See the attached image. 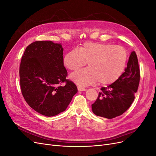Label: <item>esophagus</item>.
I'll list each match as a JSON object with an SVG mask.
<instances>
[{
  "mask_svg": "<svg viewBox=\"0 0 156 156\" xmlns=\"http://www.w3.org/2000/svg\"><path fill=\"white\" fill-rule=\"evenodd\" d=\"M77 89H78L79 91H85V90H87V88L81 87H78Z\"/></svg>",
  "mask_w": 156,
  "mask_h": 156,
  "instance_id": "obj_1",
  "label": "esophagus"
}]
</instances>
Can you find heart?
<instances>
[{
    "mask_svg": "<svg viewBox=\"0 0 156 156\" xmlns=\"http://www.w3.org/2000/svg\"><path fill=\"white\" fill-rule=\"evenodd\" d=\"M127 53L121 46L109 44L87 42L79 50L74 49L64 56V63L68 69L76 71L70 78L80 86H88L98 81L102 85H108L119 79L126 68Z\"/></svg>",
    "mask_w": 156,
    "mask_h": 156,
    "instance_id": "obj_1",
    "label": "heart"
}]
</instances>
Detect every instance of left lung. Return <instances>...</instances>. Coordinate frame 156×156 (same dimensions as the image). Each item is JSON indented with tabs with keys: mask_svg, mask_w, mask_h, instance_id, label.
Instances as JSON below:
<instances>
[{
	"mask_svg": "<svg viewBox=\"0 0 156 156\" xmlns=\"http://www.w3.org/2000/svg\"><path fill=\"white\" fill-rule=\"evenodd\" d=\"M140 77L137 56L133 51L129 56L125 72L115 83L101 88L97 100L92 105L93 112L108 119L122 115L134 100Z\"/></svg>",
	"mask_w": 156,
	"mask_h": 156,
	"instance_id": "left-lung-1",
	"label": "left lung"
}]
</instances>
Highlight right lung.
Returning a JSON list of instances; mask_svg holds the SVG:
<instances>
[{
  "mask_svg": "<svg viewBox=\"0 0 156 156\" xmlns=\"http://www.w3.org/2000/svg\"><path fill=\"white\" fill-rule=\"evenodd\" d=\"M63 50L51 41H36L27 46L21 58L22 95L31 108L46 116L64 111L77 92L74 83L66 79Z\"/></svg>",
  "mask_w": 156,
  "mask_h": 156,
  "instance_id": "obj_1",
  "label": "right lung"
}]
</instances>
